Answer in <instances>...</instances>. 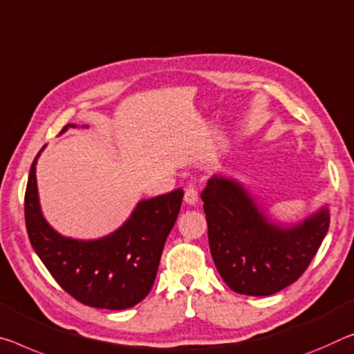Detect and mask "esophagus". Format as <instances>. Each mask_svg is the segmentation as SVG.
Listing matches in <instances>:
<instances>
[{"mask_svg": "<svg viewBox=\"0 0 354 354\" xmlns=\"http://www.w3.org/2000/svg\"><path fill=\"white\" fill-rule=\"evenodd\" d=\"M184 201L187 205H195L198 201V190L195 187H187L186 194H184Z\"/></svg>", "mask_w": 354, "mask_h": 354, "instance_id": "34e87169", "label": "esophagus"}]
</instances>
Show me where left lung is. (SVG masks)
<instances>
[{
  "instance_id": "left-lung-1",
  "label": "left lung",
  "mask_w": 354,
  "mask_h": 354,
  "mask_svg": "<svg viewBox=\"0 0 354 354\" xmlns=\"http://www.w3.org/2000/svg\"><path fill=\"white\" fill-rule=\"evenodd\" d=\"M201 200L212 260L239 295L269 296L296 282L329 228L326 207L296 227H276L238 183L225 178L212 176Z\"/></svg>"
}]
</instances>
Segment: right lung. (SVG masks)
<instances>
[{"label":"right lung","mask_w":354,"mask_h":354,"mask_svg":"<svg viewBox=\"0 0 354 354\" xmlns=\"http://www.w3.org/2000/svg\"><path fill=\"white\" fill-rule=\"evenodd\" d=\"M39 154L32 160L25 192V222L32 249L59 287L82 304L109 310L138 304L153 288L164 244L181 209L183 189L140 201L131 218L110 236L97 241L64 238L48 225L39 207Z\"/></svg>","instance_id":"right-lung-1"}]
</instances>
